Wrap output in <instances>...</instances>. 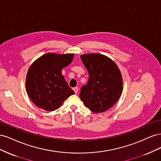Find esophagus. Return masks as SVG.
Wrapping results in <instances>:
<instances>
[{"label":"esophagus","instance_id":"esophagus-1","mask_svg":"<svg viewBox=\"0 0 161 161\" xmlns=\"http://www.w3.org/2000/svg\"><path fill=\"white\" fill-rule=\"evenodd\" d=\"M72 89H73V91H75V93L76 94V93H77V92H78V87H74V88H73Z\"/></svg>","mask_w":161,"mask_h":161}]
</instances>
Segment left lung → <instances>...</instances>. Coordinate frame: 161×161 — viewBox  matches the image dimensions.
<instances>
[{
	"instance_id": "8db88e82",
	"label": "left lung",
	"mask_w": 161,
	"mask_h": 161,
	"mask_svg": "<svg viewBox=\"0 0 161 161\" xmlns=\"http://www.w3.org/2000/svg\"><path fill=\"white\" fill-rule=\"evenodd\" d=\"M89 72V80L82 86L80 99L91 111L101 113L113 106L122 92L121 72L115 63L100 53L80 56Z\"/></svg>"
}]
</instances>
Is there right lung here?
<instances>
[{"instance_id":"1","label":"right lung","mask_w":161,"mask_h":161,"mask_svg":"<svg viewBox=\"0 0 161 161\" xmlns=\"http://www.w3.org/2000/svg\"><path fill=\"white\" fill-rule=\"evenodd\" d=\"M74 54L48 53L34 62L28 70L25 86L34 104L46 111L59 108L75 94L62 75L63 68L72 62Z\"/></svg>"}]
</instances>
